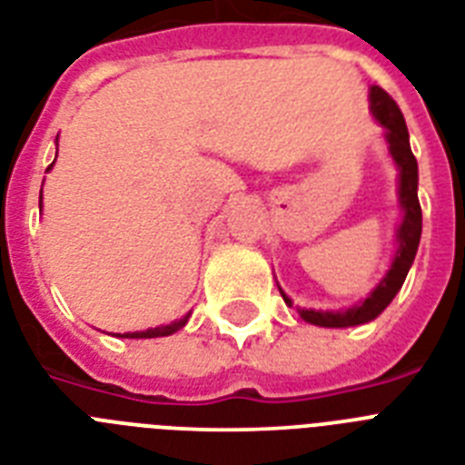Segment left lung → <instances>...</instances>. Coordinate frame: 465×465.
<instances>
[{"mask_svg": "<svg viewBox=\"0 0 465 465\" xmlns=\"http://www.w3.org/2000/svg\"><path fill=\"white\" fill-rule=\"evenodd\" d=\"M370 109L372 116L384 126V138L390 143V153L394 157L396 167H399V203H401L403 220L396 232V255L391 262L390 272L384 274V279L375 286V292L365 298L363 303L353 305L349 311H305L301 308V318L305 322L318 324V327H356V324H365L370 320H375L387 305L394 301L399 289L406 282L413 260H416L418 243H420L422 232V213L420 203H418V162L411 153L409 143V128L403 122V114L399 104L390 97V93H384L382 88L372 85L370 88ZM282 292V289H279ZM286 305H293L292 298L282 292Z\"/></svg>", "mask_w": 465, "mask_h": 465, "instance_id": "8db88e82", "label": "left lung"}]
</instances>
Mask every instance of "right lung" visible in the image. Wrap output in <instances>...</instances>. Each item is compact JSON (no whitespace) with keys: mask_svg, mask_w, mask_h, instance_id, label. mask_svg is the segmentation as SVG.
Returning a JSON list of instances; mask_svg holds the SVG:
<instances>
[{"mask_svg":"<svg viewBox=\"0 0 465 465\" xmlns=\"http://www.w3.org/2000/svg\"><path fill=\"white\" fill-rule=\"evenodd\" d=\"M47 169H52V164H49ZM188 322V315L186 318L176 320V322L172 324H162V327H153V330H145V331H126V334H116V337H126V339H154V337H169V334H173V331H179L183 324Z\"/></svg>","mask_w":465,"mask_h":465,"instance_id":"right-lung-1","label":"right lung"}]
</instances>
